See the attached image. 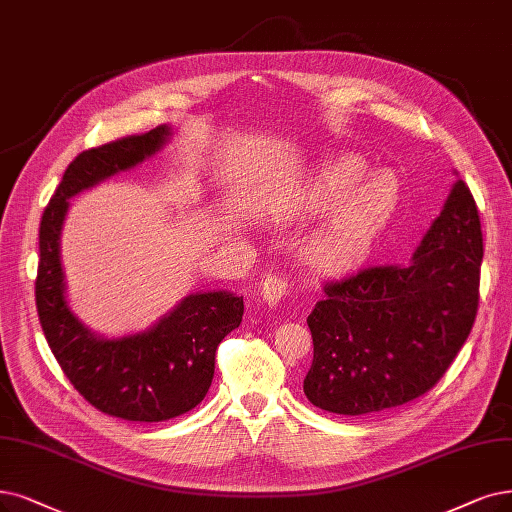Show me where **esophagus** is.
Segmentation results:
<instances>
[{"label": "esophagus", "instance_id": "34e87169", "mask_svg": "<svg viewBox=\"0 0 512 512\" xmlns=\"http://www.w3.org/2000/svg\"><path fill=\"white\" fill-rule=\"evenodd\" d=\"M294 292V281L285 275H267L262 281V298L269 306H277L283 298H288Z\"/></svg>", "mask_w": 512, "mask_h": 512}]
</instances>
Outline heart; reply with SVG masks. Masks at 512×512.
<instances>
[{
    "label": "heart",
    "instance_id": "heart-1",
    "mask_svg": "<svg viewBox=\"0 0 512 512\" xmlns=\"http://www.w3.org/2000/svg\"><path fill=\"white\" fill-rule=\"evenodd\" d=\"M363 176V161L344 155L321 166L304 189V201L311 210L335 206L304 248L321 269L336 271L359 260L393 210L395 195L386 178L374 176L359 186Z\"/></svg>",
    "mask_w": 512,
    "mask_h": 512
}]
</instances>
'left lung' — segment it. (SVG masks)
<instances>
[{
	"mask_svg": "<svg viewBox=\"0 0 512 512\" xmlns=\"http://www.w3.org/2000/svg\"><path fill=\"white\" fill-rule=\"evenodd\" d=\"M481 260L477 203L458 180L410 262L370 264L323 283L325 296L306 319V399L325 412L365 416L431 391L473 330Z\"/></svg>",
	"mask_w": 512,
	"mask_h": 512,
	"instance_id": "8db88e82",
	"label": "left lung"
}]
</instances>
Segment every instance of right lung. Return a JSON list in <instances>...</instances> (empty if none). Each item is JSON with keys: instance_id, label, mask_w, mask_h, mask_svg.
Listing matches in <instances>:
<instances>
[{"instance_id": "obj_1", "label": "right lung", "mask_w": 512, "mask_h": 512, "mask_svg": "<svg viewBox=\"0 0 512 512\" xmlns=\"http://www.w3.org/2000/svg\"><path fill=\"white\" fill-rule=\"evenodd\" d=\"M168 136V126H159L79 153L39 224L35 304L44 336L75 391L98 412L130 422H163L199 405L214 378L218 344L243 317L241 296L203 292L187 296L145 334L105 340L69 309L58 243L67 199L136 166Z\"/></svg>"}]
</instances>
